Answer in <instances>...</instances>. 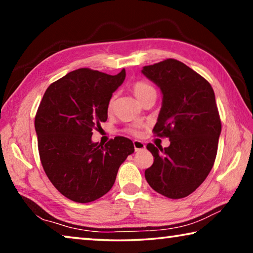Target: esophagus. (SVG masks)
<instances>
[{"instance_id": "34e87169", "label": "esophagus", "mask_w": 253, "mask_h": 253, "mask_svg": "<svg viewBox=\"0 0 253 253\" xmlns=\"http://www.w3.org/2000/svg\"><path fill=\"white\" fill-rule=\"evenodd\" d=\"M134 148H135V152H139V151H143L145 149V144L143 142H140V140H134Z\"/></svg>"}]
</instances>
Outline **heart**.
<instances>
[{"instance_id": "heart-1", "label": "heart", "mask_w": 253, "mask_h": 253, "mask_svg": "<svg viewBox=\"0 0 253 253\" xmlns=\"http://www.w3.org/2000/svg\"><path fill=\"white\" fill-rule=\"evenodd\" d=\"M131 89H132V92H134L135 97L139 101H142L144 98L148 95V93L155 92V89H154L149 84L145 83V81H136V83L132 84ZM114 101H115V96H113V97L110 98V100L108 102V110L113 109ZM127 131L129 132V134L132 135V136H139V134H140L139 126H137V125H134V126L129 127L127 129Z\"/></svg>"}]
</instances>
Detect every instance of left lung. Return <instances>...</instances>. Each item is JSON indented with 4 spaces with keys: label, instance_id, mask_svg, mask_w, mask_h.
<instances>
[{
    "label": "left lung",
    "instance_id": "8db88e82",
    "mask_svg": "<svg viewBox=\"0 0 253 253\" xmlns=\"http://www.w3.org/2000/svg\"><path fill=\"white\" fill-rule=\"evenodd\" d=\"M142 72L163 93L154 135L170 140L165 148L147 145L154 163L145 170V178L157 193L183 199L204 182L216 157L221 119L213 88L175 59L144 67Z\"/></svg>",
    "mask_w": 253,
    "mask_h": 253
}]
</instances>
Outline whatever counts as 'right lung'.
Masks as SVG:
<instances>
[{
  "mask_svg": "<svg viewBox=\"0 0 253 253\" xmlns=\"http://www.w3.org/2000/svg\"><path fill=\"white\" fill-rule=\"evenodd\" d=\"M126 77L81 68L51 84L37 110L34 127L41 164L53 186L74 202L89 203L113 187L122 163L134 153L129 138L105 146L92 130L108 118V102Z\"/></svg>",
  "mask_w": 253,
  "mask_h": 253,
  "instance_id": "add662e5",
  "label": "right lung"
}]
</instances>
